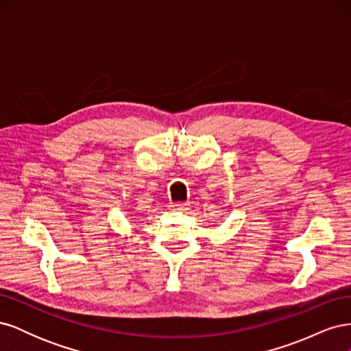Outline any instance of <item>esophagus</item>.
<instances>
[{"mask_svg":"<svg viewBox=\"0 0 351 351\" xmlns=\"http://www.w3.org/2000/svg\"><path fill=\"white\" fill-rule=\"evenodd\" d=\"M187 208H189V202H178V204L169 205V209L171 210H187Z\"/></svg>","mask_w":351,"mask_h":351,"instance_id":"1","label":"esophagus"}]
</instances>
